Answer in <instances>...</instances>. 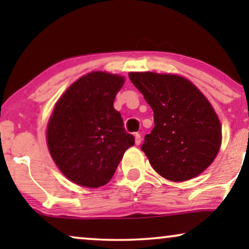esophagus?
Masks as SVG:
<instances>
[{
  "label": "esophagus",
  "instance_id": "1",
  "mask_svg": "<svg viewBox=\"0 0 249 249\" xmlns=\"http://www.w3.org/2000/svg\"><path fill=\"white\" fill-rule=\"evenodd\" d=\"M142 142V136L139 134H136L135 135V144L136 145H139Z\"/></svg>",
  "mask_w": 249,
  "mask_h": 249
}]
</instances>
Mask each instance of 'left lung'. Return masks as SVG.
<instances>
[{
	"label": "left lung",
	"instance_id": "1",
	"mask_svg": "<svg viewBox=\"0 0 249 249\" xmlns=\"http://www.w3.org/2000/svg\"><path fill=\"white\" fill-rule=\"evenodd\" d=\"M129 78L154 112L155 125L142 151L155 171L179 182L209 168L222 134L215 111L198 88L177 74L130 72Z\"/></svg>",
	"mask_w": 249,
	"mask_h": 249
}]
</instances>
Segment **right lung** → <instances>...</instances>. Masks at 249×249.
I'll list each match as a JSON object with an SVG mask.
<instances>
[{"instance_id":"obj_1","label":"right lung","mask_w":249,"mask_h":249,"mask_svg":"<svg viewBox=\"0 0 249 249\" xmlns=\"http://www.w3.org/2000/svg\"><path fill=\"white\" fill-rule=\"evenodd\" d=\"M124 78L93 71L71 85L56 102L47 124L50 154L71 181L88 188L113 177L135 138L113 107Z\"/></svg>"}]
</instances>
